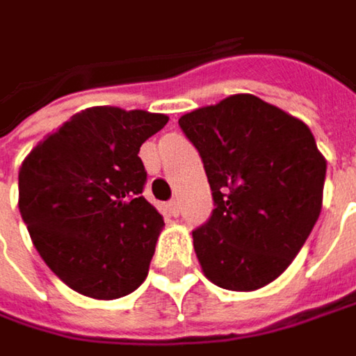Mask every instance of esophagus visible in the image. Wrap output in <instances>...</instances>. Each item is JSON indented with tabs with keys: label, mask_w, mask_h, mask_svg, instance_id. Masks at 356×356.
<instances>
[{
	"label": "esophagus",
	"mask_w": 356,
	"mask_h": 356,
	"mask_svg": "<svg viewBox=\"0 0 356 356\" xmlns=\"http://www.w3.org/2000/svg\"><path fill=\"white\" fill-rule=\"evenodd\" d=\"M168 211H170V213H172L174 216H178V213H180L178 200H170V202H168Z\"/></svg>",
	"instance_id": "esophagus-1"
}]
</instances>
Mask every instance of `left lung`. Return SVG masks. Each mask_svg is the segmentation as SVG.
<instances>
[{"label":"left lung","mask_w":356,"mask_h":356,"mask_svg":"<svg viewBox=\"0 0 356 356\" xmlns=\"http://www.w3.org/2000/svg\"><path fill=\"white\" fill-rule=\"evenodd\" d=\"M198 149L215 211L192 231L218 288L259 290L300 253L322 211L326 160L310 127L255 95H231L178 119Z\"/></svg>","instance_id":"obj_1"}]
</instances>
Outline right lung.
Wrapping results in <instances>:
<instances>
[{"mask_svg": "<svg viewBox=\"0 0 356 356\" xmlns=\"http://www.w3.org/2000/svg\"><path fill=\"white\" fill-rule=\"evenodd\" d=\"M168 117L89 107L46 136L19 168V213L34 247L68 288L115 300L147 277L164 218L143 196L138 156Z\"/></svg>", "mask_w": 356, "mask_h": 356, "instance_id": "1", "label": "right lung"}]
</instances>
